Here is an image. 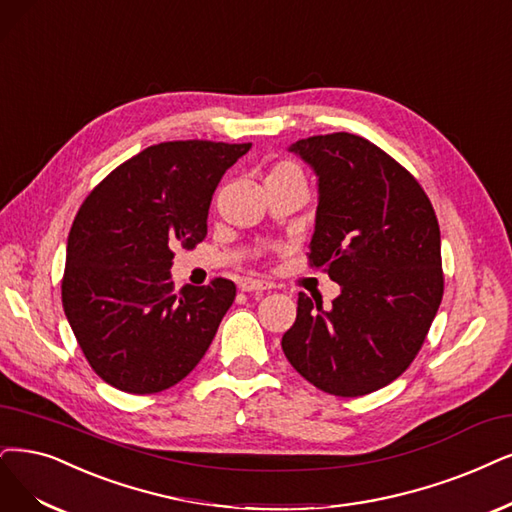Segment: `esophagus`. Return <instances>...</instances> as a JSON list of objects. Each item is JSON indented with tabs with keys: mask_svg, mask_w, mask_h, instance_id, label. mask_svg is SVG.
Segmentation results:
<instances>
[{
	"mask_svg": "<svg viewBox=\"0 0 512 512\" xmlns=\"http://www.w3.org/2000/svg\"><path fill=\"white\" fill-rule=\"evenodd\" d=\"M240 291H244V293H263V291H268V289H272V285H268V282H263V280H255V278H244L242 282H240Z\"/></svg>",
	"mask_w": 512,
	"mask_h": 512,
	"instance_id": "esophagus-1",
	"label": "esophagus"
}]
</instances>
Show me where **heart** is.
I'll list each match as a JSON object with an SVG mask.
<instances>
[{
    "mask_svg": "<svg viewBox=\"0 0 512 512\" xmlns=\"http://www.w3.org/2000/svg\"><path fill=\"white\" fill-rule=\"evenodd\" d=\"M282 170H297V166L289 164V162H282V164H276L272 173H282Z\"/></svg>",
    "mask_w": 512,
    "mask_h": 512,
    "instance_id": "b5f03b06",
    "label": "heart"
}]
</instances>
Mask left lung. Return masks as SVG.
<instances>
[{"mask_svg":"<svg viewBox=\"0 0 512 512\" xmlns=\"http://www.w3.org/2000/svg\"><path fill=\"white\" fill-rule=\"evenodd\" d=\"M316 175L310 263L342 287L333 308L299 293L282 352L335 396L394 382L420 352L443 299L441 232L420 183L386 151L350 132L289 147Z\"/></svg>","mask_w":512,"mask_h":512,"instance_id":"8db88e82","label":"left lung"}]
</instances>
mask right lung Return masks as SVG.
I'll use <instances>...</instances> for the list:
<instances>
[{
  "label": "right lung",
  "mask_w": 512,
  "mask_h": 512,
  "mask_svg": "<svg viewBox=\"0 0 512 512\" xmlns=\"http://www.w3.org/2000/svg\"><path fill=\"white\" fill-rule=\"evenodd\" d=\"M251 143L168 141L107 175L67 238L63 310L103 382L154 394L181 382L236 297L232 280L173 291V249L206 236L215 189Z\"/></svg>",
  "instance_id": "obj_1"
}]
</instances>
